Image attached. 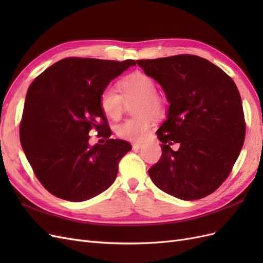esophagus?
I'll use <instances>...</instances> for the list:
<instances>
[{"mask_svg": "<svg viewBox=\"0 0 263 263\" xmlns=\"http://www.w3.org/2000/svg\"><path fill=\"white\" fill-rule=\"evenodd\" d=\"M140 148H141V144H138V142H134L133 150H139Z\"/></svg>", "mask_w": 263, "mask_h": 263, "instance_id": "esophagus-1", "label": "esophagus"}]
</instances>
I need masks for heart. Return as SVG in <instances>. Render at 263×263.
Instances as JSON below:
<instances>
[{"label":"heart","mask_w":263,"mask_h":263,"mask_svg":"<svg viewBox=\"0 0 263 263\" xmlns=\"http://www.w3.org/2000/svg\"><path fill=\"white\" fill-rule=\"evenodd\" d=\"M117 89L106 86L100 93L99 104L107 118L117 121L124 112V101L137 99L134 104V117L126 119L115 127L118 137L130 141H142L154 126L151 113L160 114L164 106L163 99L156 93V82L144 72H134L117 82Z\"/></svg>","instance_id":"1"}]
</instances>
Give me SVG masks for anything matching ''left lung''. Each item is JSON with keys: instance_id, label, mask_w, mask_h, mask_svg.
I'll list each match as a JSON object with an SVG mask.
<instances>
[{"instance_id": "left-lung-1", "label": "left lung", "mask_w": 263, "mask_h": 263, "mask_svg": "<svg viewBox=\"0 0 263 263\" xmlns=\"http://www.w3.org/2000/svg\"><path fill=\"white\" fill-rule=\"evenodd\" d=\"M161 84L170 103L158 129L162 155L148 170L163 192L198 200L215 192L240 154L246 135L242 102L233 79L194 54L137 60ZM179 143V149H171Z\"/></svg>"}]
</instances>
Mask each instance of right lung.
Listing matches in <instances>:
<instances>
[{"label":"right lung","instance_id":"right-lung-1","mask_svg":"<svg viewBox=\"0 0 263 263\" xmlns=\"http://www.w3.org/2000/svg\"><path fill=\"white\" fill-rule=\"evenodd\" d=\"M135 60L71 57L46 69L29 85L20 125L24 153L42 185L52 195L82 202L113 184L128 141L112 130L99 104L101 91ZM92 130L107 139L88 145Z\"/></svg>","mask_w":263,"mask_h":263}]
</instances>
